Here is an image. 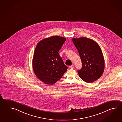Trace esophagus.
Returning <instances> with one entry per match:
<instances>
[{"label": "esophagus", "instance_id": "obj_1", "mask_svg": "<svg viewBox=\"0 0 122 122\" xmlns=\"http://www.w3.org/2000/svg\"><path fill=\"white\" fill-rule=\"evenodd\" d=\"M69 67H70V68H71V69H73L74 67V65H71V66H69Z\"/></svg>", "mask_w": 122, "mask_h": 122}]
</instances>
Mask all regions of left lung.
Returning <instances> with one entry per match:
<instances>
[{"label": "left lung", "instance_id": "left-lung-1", "mask_svg": "<svg viewBox=\"0 0 122 122\" xmlns=\"http://www.w3.org/2000/svg\"><path fill=\"white\" fill-rule=\"evenodd\" d=\"M82 62L78 70L79 77L87 83L97 80L103 73L105 63L101 49L93 40L86 37L73 38Z\"/></svg>", "mask_w": 122, "mask_h": 122}]
</instances>
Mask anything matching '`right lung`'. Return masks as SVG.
<instances>
[{"label":"right lung","mask_w":122,"mask_h":122,"mask_svg":"<svg viewBox=\"0 0 122 122\" xmlns=\"http://www.w3.org/2000/svg\"><path fill=\"white\" fill-rule=\"evenodd\" d=\"M66 39L52 36L38 43L34 51L33 67L37 77L52 85L59 80L67 69L58 52Z\"/></svg>","instance_id":"1"}]
</instances>
